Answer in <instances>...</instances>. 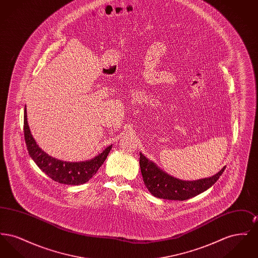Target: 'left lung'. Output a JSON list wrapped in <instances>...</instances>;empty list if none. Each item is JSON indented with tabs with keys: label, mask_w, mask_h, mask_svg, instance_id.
<instances>
[{
	"label": "left lung",
	"mask_w": 258,
	"mask_h": 258,
	"mask_svg": "<svg viewBox=\"0 0 258 258\" xmlns=\"http://www.w3.org/2000/svg\"><path fill=\"white\" fill-rule=\"evenodd\" d=\"M140 169L144 184L148 190L154 197L169 200H186L204 192L215 184L225 167L213 175L212 177L199 179L196 181H184L174 178L168 173L163 171L152 160L140 153Z\"/></svg>",
	"instance_id": "obj_1"
}]
</instances>
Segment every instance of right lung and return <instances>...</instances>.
Here are the masks:
<instances>
[{
	"label": "right lung",
	"mask_w": 258,
	"mask_h": 258,
	"mask_svg": "<svg viewBox=\"0 0 258 258\" xmlns=\"http://www.w3.org/2000/svg\"><path fill=\"white\" fill-rule=\"evenodd\" d=\"M24 136L27 149L32 160L36 162L41 171L60 184L79 185L87 183L97 173L112 149V145H109L98 156L85 161L72 162L57 160L46 154L37 145L28 124L26 106L24 109Z\"/></svg>",
	"instance_id": "1"
}]
</instances>
